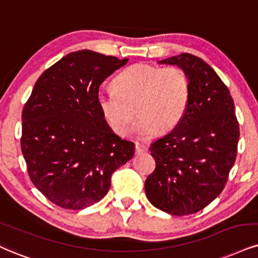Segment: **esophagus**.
Wrapping results in <instances>:
<instances>
[{
	"label": "esophagus",
	"instance_id": "1",
	"mask_svg": "<svg viewBox=\"0 0 258 258\" xmlns=\"http://www.w3.org/2000/svg\"><path fill=\"white\" fill-rule=\"evenodd\" d=\"M135 151L138 152V153H142V152L147 151V148H146L145 145L138 144V142H136V144H135Z\"/></svg>",
	"mask_w": 258,
	"mask_h": 258
}]
</instances>
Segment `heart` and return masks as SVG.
<instances>
[{
    "instance_id": "heart-1",
    "label": "heart",
    "mask_w": 258,
    "mask_h": 258,
    "mask_svg": "<svg viewBox=\"0 0 258 258\" xmlns=\"http://www.w3.org/2000/svg\"><path fill=\"white\" fill-rule=\"evenodd\" d=\"M189 98V78L182 68L136 63L116 76L113 90L100 91L97 101L105 122L119 136L128 133L136 106L140 117L133 130L148 138L157 130L166 133L178 125Z\"/></svg>"
}]
</instances>
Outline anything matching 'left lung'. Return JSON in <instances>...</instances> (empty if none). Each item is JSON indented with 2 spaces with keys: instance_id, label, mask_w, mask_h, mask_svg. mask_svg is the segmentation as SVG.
<instances>
[{
  "instance_id": "1",
  "label": "left lung",
  "mask_w": 258,
  "mask_h": 258,
  "mask_svg": "<svg viewBox=\"0 0 258 258\" xmlns=\"http://www.w3.org/2000/svg\"><path fill=\"white\" fill-rule=\"evenodd\" d=\"M186 73V112L171 133L151 145L154 171L145 182L149 202L171 215L200 212L226 185L237 157L239 123L227 86L191 53L164 59Z\"/></svg>"
}]
</instances>
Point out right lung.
Here are the masks:
<instances>
[{
	"label": "right lung",
	"instance_id": "add662e5",
	"mask_svg": "<svg viewBox=\"0 0 258 258\" xmlns=\"http://www.w3.org/2000/svg\"><path fill=\"white\" fill-rule=\"evenodd\" d=\"M128 58L81 50L71 52L38 79L22 110L21 151L32 183L66 209L99 202L111 176L134 155L105 122L100 85Z\"/></svg>",
	"mask_w": 258,
	"mask_h": 258
}]
</instances>
